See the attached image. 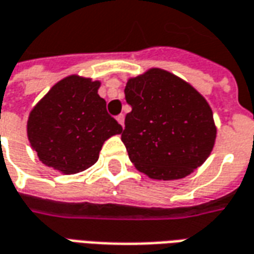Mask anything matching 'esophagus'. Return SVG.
Wrapping results in <instances>:
<instances>
[{
	"instance_id": "esophagus-1",
	"label": "esophagus",
	"mask_w": 254,
	"mask_h": 254,
	"mask_svg": "<svg viewBox=\"0 0 254 254\" xmlns=\"http://www.w3.org/2000/svg\"><path fill=\"white\" fill-rule=\"evenodd\" d=\"M117 121L121 124V127H124V122H125V115L124 114H120L117 117Z\"/></svg>"
}]
</instances>
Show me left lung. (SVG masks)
I'll return each instance as SVG.
<instances>
[{"instance_id":"1","label":"left lung","mask_w":254,"mask_h":254,"mask_svg":"<svg viewBox=\"0 0 254 254\" xmlns=\"http://www.w3.org/2000/svg\"><path fill=\"white\" fill-rule=\"evenodd\" d=\"M121 140L136 169L154 180H179L201 166L213 150L217 127L206 99L192 85L162 68L130 77Z\"/></svg>"}]
</instances>
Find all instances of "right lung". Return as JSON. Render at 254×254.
<instances>
[{
    "mask_svg": "<svg viewBox=\"0 0 254 254\" xmlns=\"http://www.w3.org/2000/svg\"><path fill=\"white\" fill-rule=\"evenodd\" d=\"M99 88L100 81L68 75L30 111L27 137L42 164L63 175L82 172L96 164L104 141L122 132Z\"/></svg>",
    "mask_w": 254,
    "mask_h": 254,
    "instance_id": "obj_1",
    "label": "right lung"
}]
</instances>
